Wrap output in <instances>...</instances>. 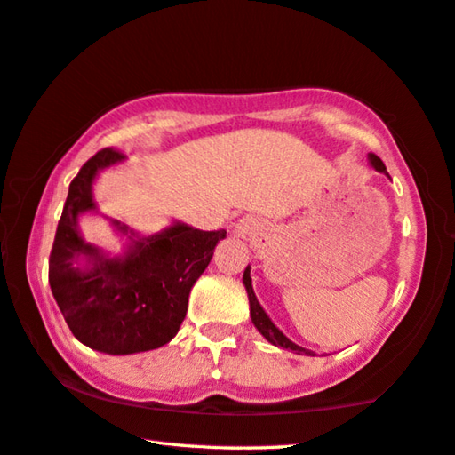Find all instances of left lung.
<instances>
[{"label":"left lung","instance_id":"8db88e82","mask_svg":"<svg viewBox=\"0 0 455 455\" xmlns=\"http://www.w3.org/2000/svg\"><path fill=\"white\" fill-rule=\"evenodd\" d=\"M369 162L371 165L377 172H385L387 174V168L383 160H380L379 156L374 154H369ZM243 283H244V290H247V295H249V304H251V320H253L255 328L261 331L263 338L267 342H271L273 346H279V348H287V350H293L295 355H306V356H315L314 352H309L306 348H301V346H298L295 342H291L290 338H287L283 331H281L275 323H273L269 320V315L265 314V309L261 307V304H259L257 298H255V291H253V283H251V267H247L243 273Z\"/></svg>","mask_w":455,"mask_h":455}]
</instances>
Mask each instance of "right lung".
I'll return each instance as SVG.
<instances>
[{
    "mask_svg": "<svg viewBox=\"0 0 455 455\" xmlns=\"http://www.w3.org/2000/svg\"><path fill=\"white\" fill-rule=\"evenodd\" d=\"M124 160L121 151L105 148L72 180L48 265L50 290L70 331L105 355H135L168 344L188 312L192 285L227 236V230H198L184 222L137 236L113 220L119 233L129 235L124 255L109 257L86 243L78 216L97 211L92 182L100 170Z\"/></svg>",
    "mask_w": 455,
    "mask_h": 455,
    "instance_id": "add662e5",
    "label": "right lung"
}]
</instances>
